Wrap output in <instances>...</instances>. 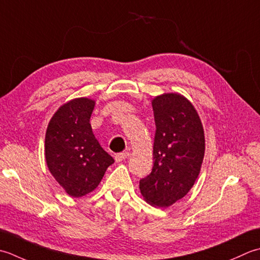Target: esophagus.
<instances>
[{
  "label": "esophagus",
  "instance_id": "obj_1",
  "mask_svg": "<svg viewBox=\"0 0 260 260\" xmlns=\"http://www.w3.org/2000/svg\"><path fill=\"white\" fill-rule=\"evenodd\" d=\"M129 156H130V153L128 151H123V152L116 153V155H115V161L116 162H120V161H122V160H125Z\"/></svg>",
  "mask_w": 260,
  "mask_h": 260
}]
</instances>
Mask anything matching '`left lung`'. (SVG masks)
<instances>
[{"instance_id":"left-lung-1","label":"left lung","mask_w":260,"mask_h":260,"mask_svg":"<svg viewBox=\"0 0 260 260\" xmlns=\"http://www.w3.org/2000/svg\"><path fill=\"white\" fill-rule=\"evenodd\" d=\"M152 110L153 166L139 187L148 203L167 208L184 198L197 181L204 157V131L197 110L182 95L157 96Z\"/></svg>"}]
</instances>
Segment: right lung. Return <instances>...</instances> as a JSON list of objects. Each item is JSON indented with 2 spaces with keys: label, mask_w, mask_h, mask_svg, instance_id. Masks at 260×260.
Segmentation results:
<instances>
[{
  "label": "right lung",
  "mask_w": 260,
  "mask_h": 260,
  "mask_svg": "<svg viewBox=\"0 0 260 260\" xmlns=\"http://www.w3.org/2000/svg\"><path fill=\"white\" fill-rule=\"evenodd\" d=\"M95 102L86 98L63 104L46 132L45 152L49 171L68 195L81 198L98 187L114 159L95 138L89 119Z\"/></svg>",
  "instance_id": "obj_1"
}]
</instances>
